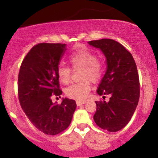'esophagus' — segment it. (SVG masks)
Wrapping results in <instances>:
<instances>
[{"label":"esophagus","instance_id":"1","mask_svg":"<svg viewBox=\"0 0 158 158\" xmlns=\"http://www.w3.org/2000/svg\"><path fill=\"white\" fill-rule=\"evenodd\" d=\"M85 102H85V101H77V105L78 106H80L81 105L85 104Z\"/></svg>","mask_w":158,"mask_h":158}]
</instances>
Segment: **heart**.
Returning a JSON list of instances; mask_svg holds the SVG:
<instances>
[{"mask_svg": "<svg viewBox=\"0 0 158 158\" xmlns=\"http://www.w3.org/2000/svg\"><path fill=\"white\" fill-rule=\"evenodd\" d=\"M69 61L74 70L81 69L80 82L74 83L65 90L68 97L76 100H84L90 90V81L97 83L100 81L104 74V64L98 59L97 54L88 49H81L73 52L69 56ZM57 75L59 80L68 84L71 79V69L64 64H59Z\"/></svg>", "mask_w": 158, "mask_h": 158, "instance_id": "1", "label": "heart"}]
</instances>
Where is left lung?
I'll return each instance as SVG.
<instances>
[{"mask_svg": "<svg viewBox=\"0 0 158 158\" xmlns=\"http://www.w3.org/2000/svg\"><path fill=\"white\" fill-rule=\"evenodd\" d=\"M99 48L107 59V70L97 89V94L110 96L109 102L96 101L94 116L96 124L110 132L121 130L131 120L138 104L139 80L133 56L125 47L112 39L88 41Z\"/></svg>", "mask_w": 158, "mask_h": 158, "instance_id": "left-lung-1", "label": "left lung"}]
</instances>
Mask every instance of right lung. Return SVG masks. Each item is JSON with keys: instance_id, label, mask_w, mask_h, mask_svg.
<instances>
[{"instance_id": "1", "label": "right lung", "mask_w": 158, "mask_h": 158, "mask_svg": "<svg viewBox=\"0 0 158 158\" xmlns=\"http://www.w3.org/2000/svg\"><path fill=\"white\" fill-rule=\"evenodd\" d=\"M65 45L40 43L33 46L23 59L19 73L18 96L21 108L32 125L48 135L64 131L77 108L73 99L65 98L60 104L52 103L51 99L62 94L57 68Z\"/></svg>"}]
</instances>
